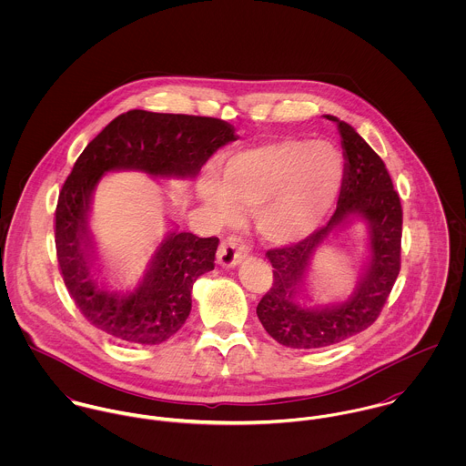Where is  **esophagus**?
I'll return each mask as SVG.
<instances>
[{"label": "esophagus", "instance_id": "1", "mask_svg": "<svg viewBox=\"0 0 466 466\" xmlns=\"http://www.w3.org/2000/svg\"><path fill=\"white\" fill-rule=\"evenodd\" d=\"M249 257V251L248 248L238 240V238H228L220 244L218 248V253H217V260L222 267H237L244 258Z\"/></svg>", "mask_w": 466, "mask_h": 466}]
</instances>
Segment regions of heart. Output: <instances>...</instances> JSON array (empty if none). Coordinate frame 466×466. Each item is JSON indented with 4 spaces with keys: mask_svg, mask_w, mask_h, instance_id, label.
<instances>
[{
    "mask_svg": "<svg viewBox=\"0 0 466 466\" xmlns=\"http://www.w3.org/2000/svg\"><path fill=\"white\" fill-rule=\"evenodd\" d=\"M346 176V159L330 141L283 137L242 150L224 163L222 179L206 176L200 198L222 220L253 211L270 244L310 235L332 211Z\"/></svg>",
    "mask_w": 466,
    "mask_h": 466,
    "instance_id": "obj_1",
    "label": "heart"
}]
</instances>
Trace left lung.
<instances>
[{
    "label": "left lung",
    "mask_w": 466,
    "mask_h": 466,
    "mask_svg": "<svg viewBox=\"0 0 466 466\" xmlns=\"http://www.w3.org/2000/svg\"><path fill=\"white\" fill-rule=\"evenodd\" d=\"M340 134L346 176L329 224L298 244L270 249L272 287L257 307L267 333L289 348H325L366 330L379 318L400 272L401 204L380 156L346 122L327 115ZM362 219L370 257L346 302L309 308L300 299L315 249L328 237ZM309 296V294H307Z\"/></svg>",
    "instance_id": "obj_1"
}]
</instances>
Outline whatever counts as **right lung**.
<instances>
[{"label":"right lung","mask_w":466,"mask_h":466,"mask_svg":"<svg viewBox=\"0 0 466 466\" xmlns=\"http://www.w3.org/2000/svg\"><path fill=\"white\" fill-rule=\"evenodd\" d=\"M224 120L134 109L115 118L73 165L57 200L56 248L67 292L98 330L131 344H159L179 332L192 310V289L213 270L217 237L170 231L133 292L98 281L89 229L93 192L107 172L139 170L152 177L194 179L220 147L235 141Z\"/></svg>","instance_id":"obj_1"}]
</instances>
